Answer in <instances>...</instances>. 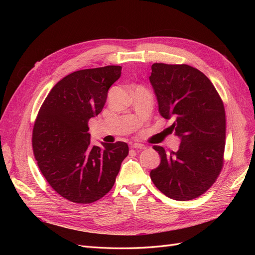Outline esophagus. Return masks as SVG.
I'll return each instance as SVG.
<instances>
[{
    "instance_id": "obj_1",
    "label": "esophagus",
    "mask_w": 255,
    "mask_h": 255,
    "mask_svg": "<svg viewBox=\"0 0 255 255\" xmlns=\"http://www.w3.org/2000/svg\"><path fill=\"white\" fill-rule=\"evenodd\" d=\"M132 149H139V150H143L145 149V145L143 143H138V142H134L132 145H130Z\"/></svg>"
}]
</instances>
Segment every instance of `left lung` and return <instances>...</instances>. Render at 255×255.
Wrapping results in <instances>:
<instances>
[{
  "instance_id": "8db88e82",
  "label": "left lung",
  "mask_w": 255,
  "mask_h": 255,
  "mask_svg": "<svg viewBox=\"0 0 255 255\" xmlns=\"http://www.w3.org/2000/svg\"><path fill=\"white\" fill-rule=\"evenodd\" d=\"M150 83L169 128L181 138L179 150L155 145L160 164L150 172L167 197L187 201L203 195L217 179L226 145V112L212 82L188 65L153 64Z\"/></svg>"
}]
</instances>
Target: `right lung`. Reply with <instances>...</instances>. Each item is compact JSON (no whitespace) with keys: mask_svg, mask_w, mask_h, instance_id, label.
Returning <instances> with one entry per match:
<instances>
[{"mask_svg":"<svg viewBox=\"0 0 255 255\" xmlns=\"http://www.w3.org/2000/svg\"><path fill=\"white\" fill-rule=\"evenodd\" d=\"M120 66L68 74L49 92L33 129V151L41 173L58 195L92 203L114 186L128 154L123 141L90 144L88 121L102 112L107 91L121 75Z\"/></svg>","mask_w":255,"mask_h":255,"instance_id":"1","label":"right lung"}]
</instances>
